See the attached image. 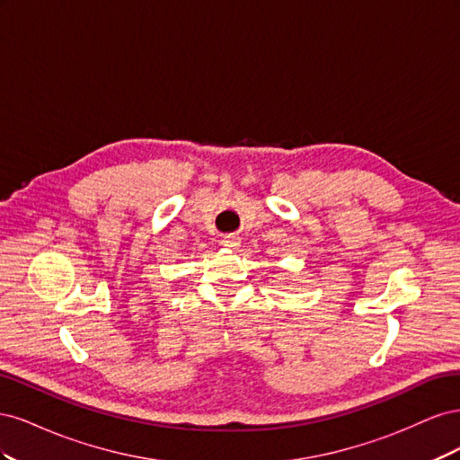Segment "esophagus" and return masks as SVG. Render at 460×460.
<instances>
[{
    "label": "esophagus",
    "instance_id": "obj_1",
    "mask_svg": "<svg viewBox=\"0 0 460 460\" xmlns=\"http://www.w3.org/2000/svg\"><path fill=\"white\" fill-rule=\"evenodd\" d=\"M240 243H242L240 235H235V234H228V235H225V238H222V245L228 247V249H235Z\"/></svg>",
    "mask_w": 460,
    "mask_h": 460
}]
</instances>
